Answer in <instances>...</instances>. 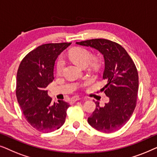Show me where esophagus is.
Here are the masks:
<instances>
[{
  "label": "esophagus",
  "instance_id": "obj_1",
  "mask_svg": "<svg viewBox=\"0 0 157 157\" xmlns=\"http://www.w3.org/2000/svg\"><path fill=\"white\" fill-rule=\"evenodd\" d=\"M78 100H80V98H79V96H75L71 98V102H75V101H78Z\"/></svg>",
  "mask_w": 157,
  "mask_h": 157
}]
</instances>
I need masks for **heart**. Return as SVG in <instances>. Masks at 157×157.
Here are the masks:
<instances>
[{
    "label": "heart",
    "mask_w": 157,
    "mask_h": 157,
    "mask_svg": "<svg viewBox=\"0 0 157 157\" xmlns=\"http://www.w3.org/2000/svg\"><path fill=\"white\" fill-rule=\"evenodd\" d=\"M67 56L68 59L78 64V66H85L87 63H89L90 67L93 69H97L100 66L99 59L96 56H94L90 59L91 52L88 49L82 48V47H76V48L71 49L68 51ZM63 65L64 63L63 59L61 58L58 59L56 64V71L57 74H61Z\"/></svg>",
    "instance_id": "b5f03b06"
}]
</instances>
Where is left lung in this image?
I'll list each match as a JSON object with an SVG mask.
<instances>
[{
	"mask_svg": "<svg viewBox=\"0 0 157 157\" xmlns=\"http://www.w3.org/2000/svg\"><path fill=\"white\" fill-rule=\"evenodd\" d=\"M76 44L90 46L104 56L105 68L103 88L109 101L104 106L96 102L95 111L88 118L92 127L104 133H111L125 125L136 105L139 76L135 64L126 51L117 43L95 38Z\"/></svg>",
	"mask_w": 157,
	"mask_h": 157,
	"instance_id": "obj_1",
	"label": "left lung"
}]
</instances>
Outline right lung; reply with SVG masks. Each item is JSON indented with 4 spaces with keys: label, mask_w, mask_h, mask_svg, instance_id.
<instances>
[{
    "label": "right lung",
    "mask_w": 157,
    "mask_h": 157,
    "mask_svg": "<svg viewBox=\"0 0 157 157\" xmlns=\"http://www.w3.org/2000/svg\"><path fill=\"white\" fill-rule=\"evenodd\" d=\"M70 45L43 44L28 53L19 65L17 100L26 121L39 132H53L65 122L70 105L63 100L52 104L46 88L54 79L53 68L58 56Z\"/></svg>",
    "instance_id": "1"
}]
</instances>
